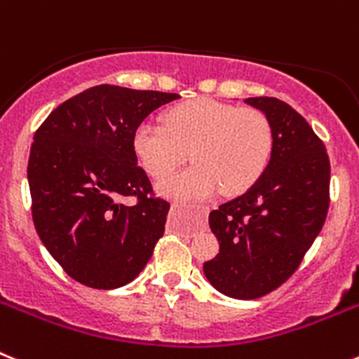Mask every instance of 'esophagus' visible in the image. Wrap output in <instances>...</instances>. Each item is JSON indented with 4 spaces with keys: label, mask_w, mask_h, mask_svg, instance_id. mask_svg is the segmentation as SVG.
Returning a JSON list of instances; mask_svg holds the SVG:
<instances>
[{
    "label": "esophagus",
    "mask_w": 359,
    "mask_h": 359,
    "mask_svg": "<svg viewBox=\"0 0 359 359\" xmlns=\"http://www.w3.org/2000/svg\"><path fill=\"white\" fill-rule=\"evenodd\" d=\"M183 208H185V205H180V203H174L172 207H170V210L176 212V210H183ZM201 212H203V214H207L208 207H201Z\"/></svg>",
    "instance_id": "obj_1"
}]
</instances>
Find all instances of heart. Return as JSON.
<instances>
[{"instance_id": "obj_1", "label": "heart", "mask_w": 359, "mask_h": 359, "mask_svg": "<svg viewBox=\"0 0 359 359\" xmlns=\"http://www.w3.org/2000/svg\"><path fill=\"white\" fill-rule=\"evenodd\" d=\"M133 151L145 172L163 177L190 158L194 167L158 183L176 201L212 198L223 189L239 196L264 174L273 152V129L262 111L212 98H194L165 115V126L142 122Z\"/></svg>"}]
</instances>
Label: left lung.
Masks as SVG:
<instances>
[{
    "label": "left lung",
    "mask_w": 359,
    "mask_h": 359,
    "mask_svg": "<svg viewBox=\"0 0 359 359\" xmlns=\"http://www.w3.org/2000/svg\"><path fill=\"white\" fill-rule=\"evenodd\" d=\"M244 102L271 123L273 152L252 189L210 212L219 253L203 271L219 293L252 300L282 286L322 230L331 165L323 142L290 104L275 97Z\"/></svg>",
    "instance_id": "8db88e82"
}]
</instances>
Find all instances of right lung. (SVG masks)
Segmentation results:
<instances>
[{
	"label": "right lung",
	"instance_id": "add662e5",
	"mask_svg": "<svg viewBox=\"0 0 359 359\" xmlns=\"http://www.w3.org/2000/svg\"><path fill=\"white\" fill-rule=\"evenodd\" d=\"M176 93L100 84L68 98L34 135L32 219L73 280L115 290L140 275L163 236L170 205L152 196L133 133ZM133 195V208L119 199Z\"/></svg>",
	"mask_w": 359,
	"mask_h": 359
}]
</instances>
